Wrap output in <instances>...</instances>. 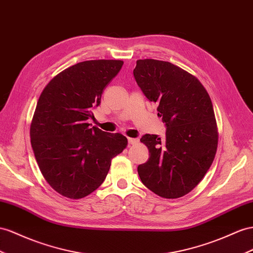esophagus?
<instances>
[{"label": "esophagus", "mask_w": 253, "mask_h": 253, "mask_svg": "<svg viewBox=\"0 0 253 253\" xmlns=\"http://www.w3.org/2000/svg\"><path fill=\"white\" fill-rule=\"evenodd\" d=\"M138 142H139V139H138V138H128V143H129V144L133 145V144H137Z\"/></svg>", "instance_id": "1"}]
</instances>
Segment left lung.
Segmentation results:
<instances>
[{
	"label": "left lung",
	"instance_id": "left-lung-1",
	"mask_svg": "<svg viewBox=\"0 0 253 253\" xmlns=\"http://www.w3.org/2000/svg\"><path fill=\"white\" fill-rule=\"evenodd\" d=\"M134 79L146 98L157 103L166 137L144 134L150 158L138 167L148 189L166 199L189 193L211 166L218 130L211 97L197 77L170 62L138 60Z\"/></svg>",
	"mask_w": 253,
	"mask_h": 253
}]
</instances>
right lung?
Instances as JSON below:
<instances>
[{"mask_svg": "<svg viewBox=\"0 0 253 253\" xmlns=\"http://www.w3.org/2000/svg\"><path fill=\"white\" fill-rule=\"evenodd\" d=\"M124 62L92 60L56 75L42 92L31 123V144L44 179L69 199H82L103 183L111 160L127 146L121 133L92 127V110Z\"/></svg>", "mask_w": 253, "mask_h": 253, "instance_id": "obj_1", "label": "right lung"}]
</instances>
